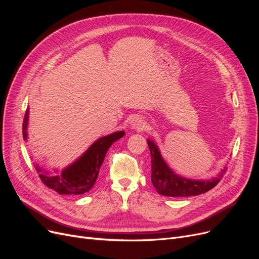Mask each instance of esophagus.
<instances>
[{
	"label": "esophagus",
	"instance_id": "esophagus-1",
	"mask_svg": "<svg viewBox=\"0 0 259 259\" xmlns=\"http://www.w3.org/2000/svg\"><path fill=\"white\" fill-rule=\"evenodd\" d=\"M146 121L143 116L140 115H134L131 119L130 125L132 130H136V131H144L146 128Z\"/></svg>",
	"mask_w": 259,
	"mask_h": 259
}]
</instances>
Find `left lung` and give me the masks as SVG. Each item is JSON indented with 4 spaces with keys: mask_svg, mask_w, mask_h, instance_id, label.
<instances>
[{
    "mask_svg": "<svg viewBox=\"0 0 259 259\" xmlns=\"http://www.w3.org/2000/svg\"><path fill=\"white\" fill-rule=\"evenodd\" d=\"M151 152V182L158 193L166 197H192L207 192L222 179L226 167L217 177L211 179H189L176 174L171 169L160 152V149L153 140L147 139Z\"/></svg>",
    "mask_w": 259,
    "mask_h": 259,
    "instance_id": "1",
    "label": "left lung"
}]
</instances>
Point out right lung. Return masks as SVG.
Instances as JSON below:
<instances>
[{"label":"right lung","mask_w":259,"mask_h":259,"mask_svg":"<svg viewBox=\"0 0 259 259\" xmlns=\"http://www.w3.org/2000/svg\"><path fill=\"white\" fill-rule=\"evenodd\" d=\"M28 121L29 108L27 109L22 124V135L25 140L28 139ZM124 135V131H119L98 138L80 158L62 169L60 174L53 175L38 164H35V168L44 185L59 194H84L95 185L108 149ZM54 170V173H57V169Z\"/></svg>","instance_id":"obj_1"}]
</instances>
